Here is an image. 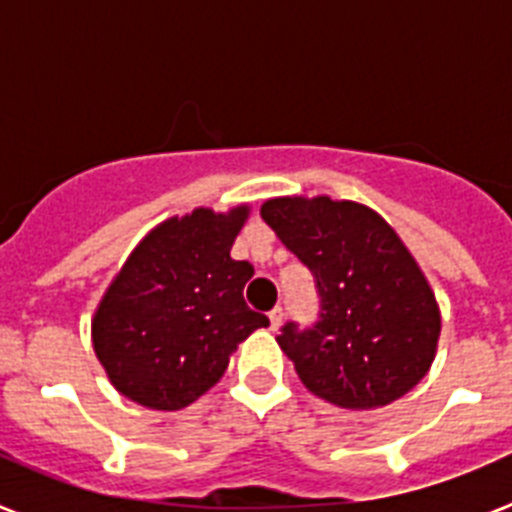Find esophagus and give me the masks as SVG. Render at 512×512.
Returning <instances> with one entry per match:
<instances>
[{"instance_id":"obj_1","label":"esophagus","mask_w":512,"mask_h":512,"mask_svg":"<svg viewBox=\"0 0 512 512\" xmlns=\"http://www.w3.org/2000/svg\"><path fill=\"white\" fill-rule=\"evenodd\" d=\"M282 318H284V310L282 307H274V310L269 312V323H271V330H277L279 325H282Z\"/></svg>"}]
</instances>
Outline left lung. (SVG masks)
<instances>
[{"label":"left lung","instance_id":"1","mask_svg":"<svg viewBox=\"0 0 512 512\" xmlns=\"http://www.w3.org/2000/svg\"><path fill=\"white\" fill-rule=\"evenodd\" d=\"M279 241L312 271L320 315L277 336L312 395L369 410L410 392L431 369L441 312L390 223L366 205L277 197L261 205Z\"/></svg>","mask_w":512,"mask_h":512}]
</instances>
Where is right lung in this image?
I'll return each mask as SVG.
<instances>
[{
  "mask_svg": "<svg viewBox=\"0 0 512 512\" xmlns=\"http://www.w3.org/2000/svg\"><path fill=\"white\" fill-rule=\"evenodd\" d=\"M248 205L169 217L135 246L92 320L94 354L115 390L151 410H179L228 369L238 343L269 318L243 287L248 261L230 259Z\"/></svg>",
  "mask_w": 512,
  "mask_h": 512,
  "instance_id": "add662e5",
  "label": "right lung"
}]
</instances>
